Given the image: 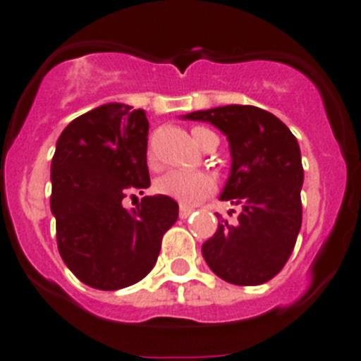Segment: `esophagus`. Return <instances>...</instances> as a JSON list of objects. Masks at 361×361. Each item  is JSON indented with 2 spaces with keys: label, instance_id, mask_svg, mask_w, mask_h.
Here are the masks:
<instances>
[{
  "label": "esophagus",
  "instance_id": "1",
  "mask_svg": "<svg viewBox=\"0 0 361 361\" xmlns=\"http://www.w3.org/2000/svg\"><path fill=\"white\" fill-rule=\"evenodd\" d=\"M194 212L192 207H180V218L185 219V218H189L190 214Z\"/></svg>",
  "mask_w": 361,
  "mask_h": 361
}]
</instances>
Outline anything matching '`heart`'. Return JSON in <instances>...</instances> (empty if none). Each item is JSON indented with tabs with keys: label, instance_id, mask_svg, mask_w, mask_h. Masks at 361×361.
Returning a JSON list of instances; mask_svg holds the SVG:
<instances>
[{
	"label": "heart",
	"instance_id": "obj_1",
	"mask_svg": "<svg viewBox=\"0 0 361 361\" xmlns=\"http://www.w3.org/2000/svg\"><path fill=\"white\" fill-rule=\"evenodd\" d=\"M209 136H216V134L205 127L192 128V137L196 145L203 147ZM147 163L150 169H158V159L152 154V150H149V154H147ZM156 190L167 198L176 200L183 207H192L198 205L203 198L214 192L216 180L209 172L171 171L156 181Z\"/></svg>",
	"mask_w": 361,
	"mask_h": 361
}]
</instances>
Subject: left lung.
<instances>
[{
  "label": "left lung",
  "mask_w": 361,
  "mask_h": 361,
  "mask_svg": "<svg viewBox=\"0 0 361 361\" xmlns=\"http://www.w3.org/2000/svg\"><path fill=\"white\" fill-rule=\"evenodd\" d=\"M183 118L209 121L227 136L233 165L221 200L241 207L234 224L221 219L203 243L207 265L234 285L272 280L302 227L303 167L296 137L274 114L252 105L216 106Z\"/></svg>",
  "instance_id": "8db88e82"
}]
</instances>
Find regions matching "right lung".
<instances>
[{"label": "right lung", "mask_w": 361, "mask_h": 361, "mask_svg": "<svg viewBox=\"0 0 361 361\" xmlns=\"http://www.w3.org/2000/svg\"><path fill=\"white\" fill-rule=\"evenodd\" d=\"M145 111L109 103L65 127L50 165V211L65 265L89 287L118 290L156 265L161 238L178 219V203L145 196L136 209L125 196L150 185ZM134 196V194H133Z\"/></svg>", "instance_id": "obj_1"}]
</instances>
